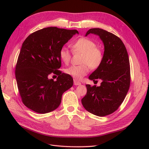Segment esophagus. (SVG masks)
<instances>
[{"instance_id": "obj_1", "label": "esophagus", "mask_w": 149, "mask_h": 149, "mask_svg": "<svg viewBox=\"0 0 149 149\" xmlns=\"http://www.w3.org/2000/svg\"><path fill=\"white\" fill-rule=\"evenodd\" d=\"M81 83L79 81H78L77 80H76V79H74V85H76V86H77V85H81Z\"/></svg>"}]
</instances>
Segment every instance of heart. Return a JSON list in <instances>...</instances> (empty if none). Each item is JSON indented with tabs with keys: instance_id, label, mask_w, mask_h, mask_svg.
Returning a JSON list of instances; mask_svg holds the SVG:
<instances>
[{
	"instance_id": "obj_1",
	"label": "heart",
	"mask_w": 149,
	"mask_h": 149,
	"mask_svg": "<svg viewBox=\"0 0 149 149\" xmlns=\"http://www.w3.org/2000/svg\"><path fill=\"white\" fill-rule=\"evenodd\" d=\"M73 53H81L80 65H73L65 69V72L76 79H81L89 71V68L96 70L100 66L104 59L102 49L96 47V44L92 40L82 37L78 39L71 45ZM59 56L61 60L68 64L71 58V53L65 47L60 50Z\"/></svg>"
}]
</instances>
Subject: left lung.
Listing matches in <instances>:
<instances>
[{
    "instance_id": "left-lung-1",
    "label": "left lung",
    "mask_w": 149,
    "mask_h": 149,
    "mask_svg": "<svg viewBox=\"0 0 149 149\" xmlns=\"http://www.w3.org/2000/svg\"><path fill=\"white\" fill-rule=\"evenodd\" d=\"M100 36L104 45L100 66L89 76L93 81L102 80L100 86L86 84L87 93L81 100L86 110L97 116H105L118 109L127 95L130 84V63L127 49L114 34L101 29H89L86 36Z\"/></svg>"
}]
</instances>
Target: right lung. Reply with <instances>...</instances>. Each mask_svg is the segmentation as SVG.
Returning <instances> with one entry per match:
<instances>
[{
  "label": "right lung",
  "mask_w": 149,
  "mask_h": 149,
  "mask_svg": "<svg viewBox=\"0 0 149 149\" xmlns=\"http://www.w3.org/2000/svg\"><path fill=\"white\" fill-rule=\"evenodd\" d=\"M76 30L44 28L31 33L22 44L15 66V78L22 101L37 113L45 114L60 106L62 94L73 84L71 76L61 73L60 49ZM58 78L48 79L50 74Z\"/></svg>",
  "instance_id": "add662e5"
}]
</instances>
